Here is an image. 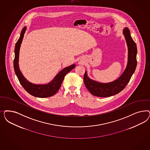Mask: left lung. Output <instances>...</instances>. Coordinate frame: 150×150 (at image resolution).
Listing matches in <instances>:
<instances>
[{"mask_svg": "<svg viewBox=\"0 0 150 150\" xmlns=\"http://www.w3.org/2000/svg\"><path fill=\"white\" fill-rule=\"evenodd\" d=\"M123 34L128 47V62L121 76L112 82L102 83L91 79L87 76V72L84 73V84L87 89L94 96L108 97L118 94L125 88L135 71L137 66L136 44L132 39L128 28L124 29Z\"/></svg>", "mask_w": 150, "mask_h": 150, "instance_id": "8db88e82", "label": "left lung"}]
</instances>
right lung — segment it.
Returning <instances> with one entry per match:
<instances>
[{
  "label": "right lung",
  "instance_id": "right-lung-1",
  "mask_svg": "<svg viewBox=\"0 0 150 150\" xmlns=\"http://www.w3.org/2000/svg\"><path fill=\"white\" fill-rule=\"evenodd\" d=\"M26 27L21 30L19 39L15 44V58L14 59V68L15 72L19 81L20 84L23 87L26 91L34 97L39 98H47L52 96L58 92L60 88L63 79L66 74L71 71L75 67V64H73L67 67L64 68L58 73L55 76L53 80L46 84H35L29 82V81L23 76L19 67V56L20 46L24 36Z\"/></svg>",
  "mask_w": 150,
  "mask_h": 150
}]
</instances>
